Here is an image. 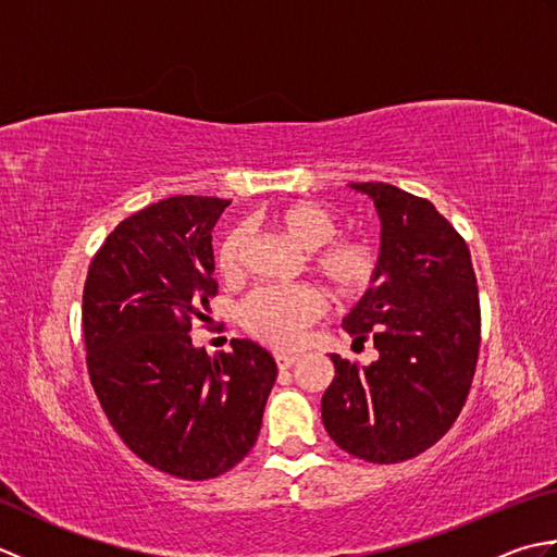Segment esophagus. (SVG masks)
<instances>
[{
	"mask_svg": "<svg viewBox=\"0 0 557 557\" xmlns=\"http://www.w3.org/2000/svg\"><path fill=\"white\" fill-rule=\"evenodd\" d=\"M299 361V354H285V351H277L275 354V363L277 369H292L294 363Z\"/></svg>",
	"mask_w": 557,
	"mask_h": 557,
	"instance_id": "obj_1",
	"label": "esophagus"
}]
</instances>
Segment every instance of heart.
<instances>
[{
    "label": "heart",
    "mask_w": 557,
    "mask_h": 557,
    "mask_svg": "<svg viewBox=\"0 0 557 557\" xmlns=\"http://www.w3.org/2000/svg\"><path fill=\"white\" fill-rule=\"evenodd\" d=\"M282 230L304 248H311V263L335 297L361 299L381 275V248L363 234L335 236L337 212L321 200L299 198L272 212ZM244 230L232 227L215 251V265L224 280L242 272ZM325 299L311 285L256 287L239 306V323L248 335L275 349H294L306 339L309 327L323 315Z\"/></svg>",
    "instance_id": "b5f03b06"
}]
</instances>
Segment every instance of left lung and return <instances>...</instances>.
<instances>
[{"instance_id": "8db88e82", "label": "left lung", "mask_w": 557, "mask_h": 557, "mask_svg": "<svg viewBox=\"0 0 557 557\" xmlns=\"http://www.w3.org/2000/svg\"><path fill=\"white\" fill-rule=\"evenodd\" d=\"M351 188L381 215V275L342 327L354 342L373 339L377 361L333 354L321 413L345 453L397 465L441 441L465 407L481 345L479 287L467 242L431 200L383 182Z\"/></svg>"}]
</instances>
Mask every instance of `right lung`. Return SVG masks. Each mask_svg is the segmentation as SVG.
<instances>
[{"mask_svg":"<svg viewBox=\"0 0 557 557\" xmlns=\"http://www.w3.org/2000/svg\"><path fill=\"white\" fill-rule=\"evenodd\" d=\"M230 200L174 196L116 224L83 287L92 389L112 429L164 474L215 479L253 447L277 366L251 339L208 357L191 321L218 294L212 227Z\"/></svg>","mask_w":557,"mask_h":557,"instance_id":"add662e5","label":"right lung"}]
</instances>
